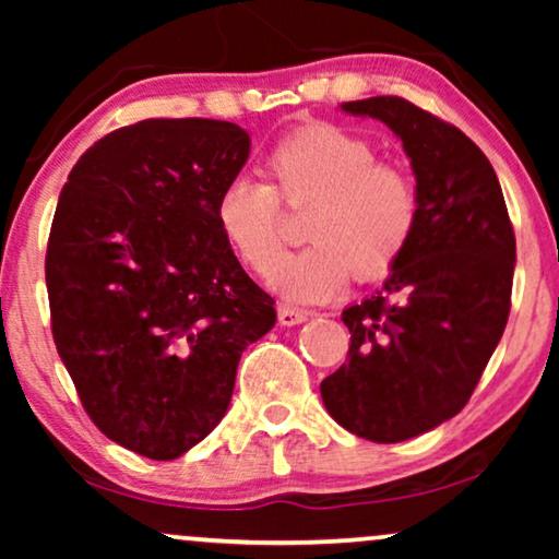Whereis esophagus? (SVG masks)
I'll list each match as a JSON object with an SVG mask.
<instances>
[{
  "label": "esophagus",
  "instance_id": "34e87169",
  "mask_svg": "<svg viewBox=\"0 0 559 559\" xmlns=\"http://www.w3.org/2000/svg\"><path fill=\"white\" fill-rule=\"evenodd\" d=\"M310 318L308 310H300V308H289V305H280L277 308V320L280 325H300L305 320Z\"/></svg>",
  "mask_w": 559,
  "mask_h": 559
}]
</instances>
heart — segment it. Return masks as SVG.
Returning <instances> with one entry per match:
<instances>
[{"mask_svg": "<svg viewBox=\"0 0 559 559\" xmlns=\"http://www.w3.org/2000/svg\"><path fill=\"white\" fill-rule=\"evenodd\" d=\"M373 147L348 129L308 124L266 157L272 186L234 178L216 198V228L234 257L287 302H328L350 277L377 280L396 264L417 228V190L400 167L373 163ZM316 200L311 247L278 263V202ZM276 261L278 264L274 265ZM275 270L272 271L271 266Z\"/></svg>", "mask_w": 559, "mask_h": 559, "instance_id": "obj_1", "label": "heart"}]
</instances>
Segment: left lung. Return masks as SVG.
I'll return each mask as SVG.
<instances>
[{
	"mask_svg": "<svg viewBox=\"0 0 559 559\" xmlns=\"http://www.w3.org/2000/svg\"><path fill=\"white\" fill-rule=\"evenodd\" d=\"M402 140L417 228L377 293L348 305V361L320 394L335 423L402 442L455 417L499 346L511 308L516 239L491 163L461 129L400 96L341 104Z\"/></svg>",
	"mask_w": 559,
	"mask_h": 559,
	"instance_id": "1",
	"label": "left lung"
}]
</instances>
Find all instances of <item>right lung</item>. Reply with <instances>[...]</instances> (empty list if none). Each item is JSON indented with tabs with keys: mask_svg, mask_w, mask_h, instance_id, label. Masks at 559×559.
I'll use <instances>...</instances> for the list:
<instances>
[{
	"mask_svg": "<svg viewBox=\"0 0 559 559\" xmlns=\"http://www.w3.org/2000/svg\"><path fill=\"white\" fill-rule=\"evenodd\" d=\"M249 150L231 121L147 119L83 152L60 190L52 338L98 430L152 461L224 419L241 354L277 320L213 218Z\"/></svg>",
	"mask_w": 559,
	"mask_h": 559,
	"instance_id": "right-lung-1",
	"label": "right lung"
}]
</instances>
